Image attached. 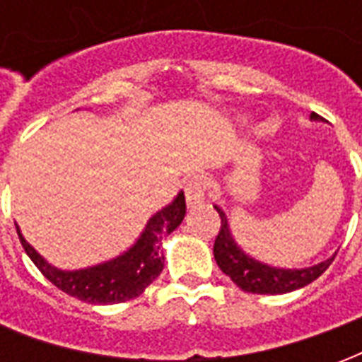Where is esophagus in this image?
<instances>
[{
  "label": "esophagus",
  "mask_w": 362,
  "mask_h": 362,
  "mask_svg": "<svg viewBox=\"0 0 362 362\" xmlns=\"http://www.w3.org/2000/svg\"><path fill=\"white\" fill-rule=\"evenodd\" d=\"M207 188H209V182L205 176H196L186 184V202H188L189 207H197V205L204 204Z\"/></svg>",
  "instance_id": "34e87169"
}]
</instances>
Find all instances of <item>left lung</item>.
I'll list each match as a JSON object with an SVG mask.
<instances>
[{"label":"left lung","instance_id":"obj_1","mask_svg":"<svg viewBox=\"0 0 362 362\" xmlns=\"http://www.w3.org/2000/svg\"><path fill=\"white\" fill-rule=\"evenodd\" d=\"M312 119H322L320 114L312 112ZM221 217V228L213 244V254L215 262L221 267V272L230 277L236 287H240L244 293H256V295H283L291 293L295 288L308 285L314 279H318L327 267L332 266L334 258L322 262L318 266L308 267V269H277L266 264H259L256 259L248 258L233 240L228 233L227 217L215 207Z\"/></svg>","mask_w":362,"mask_h":362}]
</instances>
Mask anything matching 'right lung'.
<instances>
[{"label":"right lung","instance_id":"obj_1","mask_svg":"<svg viewBox=\"0 0 362 362\" xmlns=\"http://www.w3.org/2000/svg\"><path fill=\"white\" fill-rule=\"evenodd\" d=\"M184 215H186V199L184 194H178L173 204L163 211H158L155 217H151L141 238L132 250L112 262H106L103 266L79 269V272H59L52 267L23 238L19 228L17 233L28 258L35 262V266L40 269L44 277L59 291L79 298L83 303L116 304L139 296L160 275L165 267V256L160 254V238L170 235L180 225Z\"/></svg>","mask_w":362,"mask_h":362}]
</instances>
